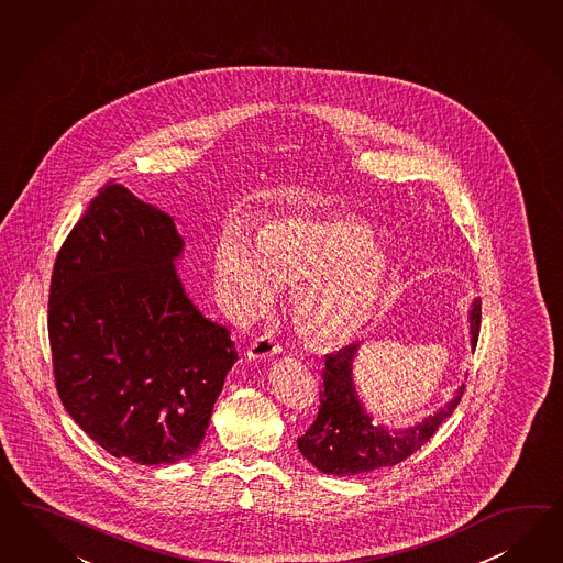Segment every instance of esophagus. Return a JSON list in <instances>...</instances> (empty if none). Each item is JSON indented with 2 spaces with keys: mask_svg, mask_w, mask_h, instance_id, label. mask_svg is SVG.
Here are the masks:
<instances>
[{
  "mask_svg": "<svg viewBox=\"0 0 563 563\" xmlns=\"http://www.w3.org/2000/svg\"><path fill=\"white\" fill-rule=\"evenodd\" d=\"M279 352H282V345L275 341L274 335L263 333V335L255 338V341L249 345L246 357L249 360H267V357H274Z\"/></svg>",
  "mask_w": 563,
  "mask_h": 563,
  "instance_id": "esophagus-1",
  "label": "esophagus"
}]
</instances>
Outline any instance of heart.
Wrapping results in <instances>:
<instances>
[{
	"label": "heart",
	"instance_id": "obj_1",
	"mask_svg": "<svg viewBox=\"0 0 563 563\" xmlns=\"http://www.w3.org/2000/svg\"><path fill=\"white\" fill-rule=\"evenodd\" d=\"M369 230L350 218H284L263 225L257 249L228 228L216 246V277L239 317L274 302L277 286H298L294 312L308 335L350 338L368 321L385 288L388 263Z\"/></svg>",
	"mask_w": 563,
	"mask_h": 563
}]
</instances>
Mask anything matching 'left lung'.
Segmentation results:
<instances>
[{"instance_id": "obj_1", "label": "left lung", "mask_w": 563, "mask_h": 563, "mask_svg": "<svg viewBox=\"0 0 563 563\" xmlns=\"http://www.w3.org/2000/svg\"><path fill=\"white\" fill-rule=\"evenodd\" d=\"M482 324V302L475 300L468 310L471 345H477ZM360 343L347 345L324 357L322 369L321 407L319 416L305 435L298 438V449L327 475H362L385 466L397 465L418 452L444 419L452 416L465 385L459 386L454 397L434 416L405 430L378 426L357 397L354 385V357Z\"/></svg>"}]
</instances>
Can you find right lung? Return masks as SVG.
I'll use <instances>...</instances> for the list:
<instances>
[{"mask_svg":"<svg viewBox=\"0 0 563 563\" xmlns=\"http://www.w3.org/2000/svg\"><path fill=\"white\" fill-rule=\"evenodd\" d=\"M185 241L162 209L104 185L55 258L48 343L65 411L117 459L199 449L239 354L180 284Z\"/></svg>","mask_w":563,"mask_h":563,"instance_id":"right-lung-1","label":"right lung"}]
</instances>
